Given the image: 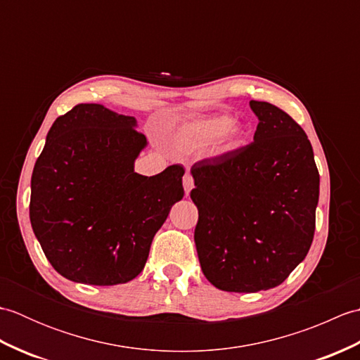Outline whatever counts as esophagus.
<instances>
[{"label":"esophagus","instance_id":"1","mask_svg":"<svg viewBox=\"0 0 360 360\" xmlns=\"http://www.w3.org/2000/svg\"><path fill=\"white\" fill-rule=\"evenodd\" d=\"M182 184H184V190H186V193L188 195L190 190H192L193 186H195V181H193L192 173L187 172V173L184 174V178H182Z\"/></svg>","mask_w":360,"mask_h":360}]
</instances>
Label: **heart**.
Returning <instances> with one entry per match:
<instances>
[{"label": "heart", "mask_w": 360, "mask_h": 360, "mask_svg": "<svg viewBox=\"0 0 360 360\" xmlns=\"http://www.w3.org/2000/svg\"><path fill=\"white\" fill-rule=\"evenodd\" d=\"M232 125V117L219 114L193 120L181 129V141L190 148H207L221 139L224 148H233L240 142V133Z\"/></svg>", "instance_id": "b5f03b06"}]
</instances>
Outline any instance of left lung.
<instances>
[{"label": "left lung", "instance_id": "obj_1", "mask_svg": "<svg viewBox=\"0 0 360 360\" xmlns=\"http://www.w3.org/2000/svg\"><path fill=\"white\" fill-rule=\"evenodd\" d=\"M254 142L192 167L195 244L202 274L227 292H257L285 281L316 231L320 176L303 128L267 102Z\"/></svg>", "mask_w": 360, "mask_h": 360}]
</instances>
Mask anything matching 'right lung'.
Here are the masks:
<instances>
[{
	"instance_id": "add662e5",
	"label": "right lung",
	"mask_w": 360,
	"mask_h": 360,
	"mask_svg": "<svg viewBox=\"0 0 360 360\" xmlns=\"http://www.w3.org/2000/svg\"><path fill=\"white\" fill-rule=\"evenodd\" d=\"M136 119L97 103L57 117L30 181L29 217L53 269L85 285L137 277L153 236L184 196L179 164L155 176L134 172L147 145Z\"/></svg>"
}]
</instances>
